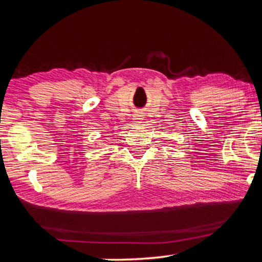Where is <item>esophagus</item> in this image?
Instances as JSON below:
<instances>
[{"mask_svg":"<svg viewBox=\"0 0 262 262\" xmlns=\"http://www.w3.org/2000/svg\"><path fill=\"white\" fill-rule=\"evenodd\" d=\"M141 120H143V119H142V117H141V115H139V114H136L135 115V117H134V121H136L137 123H140V121Z\"/></svg>","mask_w":262,"mask_h":262,"instance_id":"1","label":"esophagus"}]
</instances>
